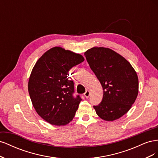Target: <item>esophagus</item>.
I'll return each mask as SVG.
<instances>
[{"instance_id": "34e87169", "label": "esophagus", "mask_w": 158, "mask_h": 158, "mask_svg": "<svg viewBox=\"0 0 158 158\" xmlns=\"http://www.w3.org/2000/svg\"><path fill=\"white\" fill-rule=\"evenodd\" d=\"M89 94H90V92H89L88 89H87L86 92L84 93V96L85 97V98H88L89 96Z\"/></svg>"}]
</instances>
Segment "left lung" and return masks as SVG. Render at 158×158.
<instances>
[{
	"label": "left lung",
	"instance_id": "8db88e82",
	"mask_svg": "<svg viewBox=\"0 0 158 158\" xmlns=\"http://www.w3.org/2000/svg\"><path fill=\"white\" fill-rule=\"evenodd\" d=\"M84 55L103 89L102 102L94 106L95 112L104 121H113L121 117L137 98L136 71L127 60L111 49L94 47Z\"/></svg>",
	"mask_w": 158,
	"mask_h": 158
}]
</instances>
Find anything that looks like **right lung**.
<instances>
[{
    "label": "right lung",
    "instance_id": "add662e5",
    "mask_svg": "<svg viewBox=\"0 0 158 158\" xmlns=\"http://www.w3.org/2000/svg\"><path fill=\"white\" fill-rule=\"evenodd\" d=\"M84 60L82 55L55 47L33 66L28 92L36 112L47 123L63 126L73 119L82 99L73 96L74 82L69 79V72Z\"/></svg>",
    "mask_w": 158,
    "mask_h": 158
}]
</instances>
